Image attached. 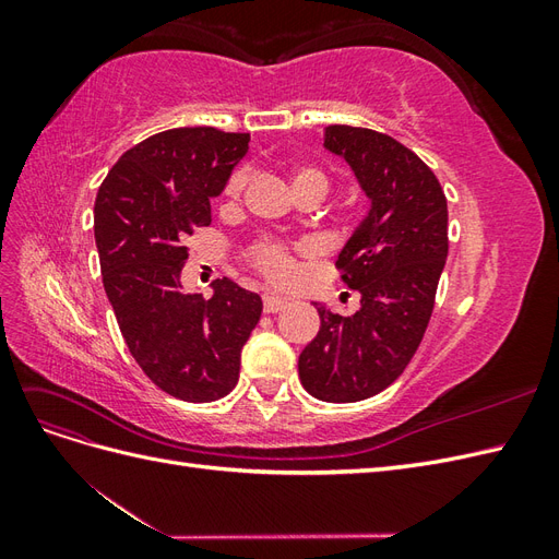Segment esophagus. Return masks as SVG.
I'll return each instance as SVG.
<instances>
[{"instance_id":"34e87169","label":"esophagus","mask_w":559,"mask_h":559,"mask_svg":"<svg viewBox=\"0 0 559 559\" xmlns=\"http://www.w3.org/2000/svg\"><path fill=\"white\" fill-rule=\"evenodd\" d=\"M286 308V298H280V296H275V294H265L263 296V310L267 312V314H275V312H280V310H284Z\"/></svg>"}]
</instances>
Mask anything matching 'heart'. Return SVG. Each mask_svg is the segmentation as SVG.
I'll return each mask as SVG.
<instances>
[{
  "label": "heart",
  "instance_id": "heart-1",
  "mask_svg": "<svg viewBox=\"0 0 559 559\" xmlns=\"http://www.w3.org/2000/svg\"><path fill=\"white\" fill-rule=\"evenodd\" d=\"M247 179H249L247 167H235L230 177L226 179L224 195L238 198L245 191ZM300 186H317V189L326 193L329 181H326V175L321 173L319 167L298 165V167H294V189H300ZM310 247H312L310 242L286 245L280 240H259L247 249V259L267 282L286 284L296 273V251H310Z\"/></svg>",
  "mask_w": 559,
  "mask_h": 559
}]
</instances>
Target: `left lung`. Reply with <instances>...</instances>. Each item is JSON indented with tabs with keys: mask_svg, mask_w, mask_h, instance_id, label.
I'll list each match as a JSON object with an SVG mask.
<instances>
[{
	"mask_svg": "<svg viewBox=\"0 0 559 559\" xmlns=\"http://www.w3.org/2000/svg\"><path fill=\"white\" fill-rule=\"evenodd\" d=\"M324 146L370 198L335 261L361 310L341 317L314 302L321 326L300 352L298 376L321 401L354 403L392 384L425 337L448 259V200L431 167L384 132L331 126Z\"/></svg>",
	"mask_w": 559,
	"mask_h": 559,
	"instance_id": "obj_1",
	"label": "left lung"
}]
</instances>
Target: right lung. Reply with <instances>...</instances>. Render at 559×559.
Here are the masks:
<instances>
[{
  "instance_id": "1",
  "label": "right lung",
  "mask_w": 559,
  "mask_h": 559,
  "mask_svg": "<svg viewBox=\"0 0 559 559\" xmlns=\"http://www.w3.org/2000/svg\"><path fill=\"white\" fill-rule=\"evenodd\" d=\"M249 148V132L173 128L116 160L95 198L103 284L123 341L165 394L210 403L238 384L240 352L263 302L233 280L210 300L181 289L183 247L210 226V200L224 191Z\"/></svg>"
}]
</instances>
